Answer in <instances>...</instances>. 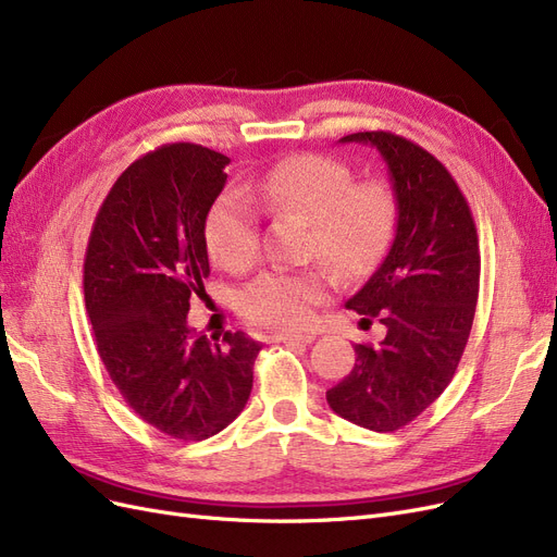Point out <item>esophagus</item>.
Here are the masks:
<instances>
[{"label":"esophagus","instance_id":"1","mask_svg":"<svg viewBox=\"0 0 557 557\" xmlns=\"http://www.w3.org/2000/svg\"><path fill=\"white\" fill-rule=\"evenodd\" d=\"M272 342H283V344H311L313 334H301V332H281L269 336Z\"/></svg>","mask_w":557,"mask_h":557}]
</instances>
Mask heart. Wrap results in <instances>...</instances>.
Listing matches in <instances>:
<instances>
[{
    "instance_id": "obj_1",
    "label": "heart",
    "mask_w": 557,
    "mask_h": 557,
    "mask_svg": "<svg viewBox=\"0 0 557 557\" xmlns=\"http://www.w3.org/2000/svg\"><path fill=\"white\" fill-rule=\"evenodd\" d=\"M297 213L311 221L309 258H323L344 276H362L391 246L397 199L383 178L356 181L350 166L320 153L283 158L242 188L215 197L205 221L211 256L230 272H246L262 250L260 213ZM327 267L267 269L239 295V311L256 325L295 330L311 323L315 309L334 290Z\"/></svg>"
}]
</instances>
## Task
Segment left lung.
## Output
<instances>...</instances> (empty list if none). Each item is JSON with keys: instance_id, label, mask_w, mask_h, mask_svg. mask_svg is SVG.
<instances>
[{"instance_id": "obj_1", "label": "left lung", "mask_w": 557, "mask_h": 557, "mask_svg": "<svg viewBox=\"0 0 557 557\" xmlns=\"http://www.w3.org/2000/svg\"><path fill=\"white\" fill-rule=\"evenodd\" d=\"M374 146L397 199L395 242L346 307L385 325L379 346L356 344L350 374L327 391L334 413L374 432L411 423L450 383L474 323L481 256L469 205L446 166L393 132H356Z\"/></svg>"}]
</instances>
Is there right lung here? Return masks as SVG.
I'll return each mask as SVG.
<instances>
[{
    "mask_svg": "<svg viewBox=\"0 0 557 557\" xmlns=\"http://www.w3.org/2000/svg\"><path fill=\"white\" fill-rule=\"evenodd\" d=\"M230 158L197 144L150 150L99 207L83 293L99 358L127 407L172 440L201 442L237 418L260 344L244 332L207 339L188 327L205 293V221Z\"/></svg>",
    "mask_w": 557,
    "mask_h": 557,
    "instance_id": "right-lung-1",
    "label": "right lung"
}]
</instances>
